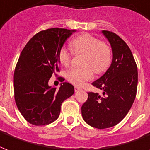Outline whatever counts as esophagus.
<instances>
[{"label":"esophagus","mask_w":150,"mask_h":150,"mask_svg":"<svg viewBox=\"0 0 150 150\" xmlns=\"http://www.w3.org/2000/svg\"><path fill=\"white\" fill-rule=\"evenodd\" d=\"M81 90V87H79V86H75V92L76 91H80Z\"/></svg>","instance_id":"1"}]
</instances>
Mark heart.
<instances>
[{"label": "heart", "instance_id": "obj_1", "mask_svg": "<svg viewBox=\"0 0 150 150\" xmlns=\"http://www.w3.org/2000/svg\"><path fill=\"white\" fill-rule=\"evenodd\" d=\"M71 46L75 54H85L84 67H72L66 73V78L75 86H82L94 77V71L98 74L106 71L111 63V50L105 43L89 33H84L73 39ZM72 52L63 47L59 54L60 63L67 66L71 60Z\"/></svg>", "mask_w": 150, "mask_h": 150}]
</instances>
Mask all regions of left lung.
Returning <instances> with one entry per match:
<instances>
[{"instance_id":"left-lung-1","label":"left lung","mask_w":150,"mask_h":150,"mask_svg":"<svg viewBox=\"0 0 150 150\" xmlns=\"http://www.w3.org/2000/svg\"><path fill=\"white\" fill-rule=\"evenodd\" d=\"M112 49L111 64L106 73L92 83L103 91V96L89 92L82 106V116L88 125L97 129L116 126L126 117L136 97L137 67L131 51L115 33L102 31Z\"/></svg>"}]
</instances>
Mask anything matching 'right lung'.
<instances>
[{
    "instance_id": "1",
    "label": "right lung",
    "mask_w": 150,
    "mask_h": 150,
    "mask_svg": "<svg viewBox=\"0 0 150 150\" xmlns=\"http://www.w3.org/2000/svg\"><path fill=\"white\" fill-rule=\"evenodd\" d=\"M75 32L59 28L41 31L22 50L14 71V96L20 112L33 125L55 122L62 103L75 92L69 83L64 82L56 89L48 85V81L59 71V54L63 45Z\"/></svg>"
}]
</instances>
